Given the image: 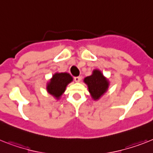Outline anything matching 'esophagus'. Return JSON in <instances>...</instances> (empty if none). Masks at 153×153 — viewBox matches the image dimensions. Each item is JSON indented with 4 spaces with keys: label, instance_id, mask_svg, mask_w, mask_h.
Masks as SVG:
<instances>
[{
    "label": "esophagus",
    "instance_id": "1",
    "mask_svg": "<svg viewBox=\"0 0 153 153\" xmlns=\"http://www.w3.org/2000/svg\"><path fill=\"white\" fill-rule=\"evenodd\" d=\"M74 81L76 82H79L81 81V79H82V77L81 76H77V77H74Z\"/></svg>",
    "mask_w": 153,
    "mask_h": 153
}]
</instances>
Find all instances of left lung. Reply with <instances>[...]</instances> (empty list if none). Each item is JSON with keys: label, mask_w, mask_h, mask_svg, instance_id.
<instances>
[{"label": "left lung", "mask_w": 153, "mask_h": 153, "mask_svg": "<svg viewBox=\"0 0 153 153\" xmlns=\"http://www.w3.org/2000/svg\"><path fill=\"white\" fill-rule=\"evenodd\" d=\"M84 82L88 85V91L94 100H98L108 88V82L98 70L93 71L92 75L86 77Z\"/></svg>", "instance_id": "left-lung-1"}]
</instances>
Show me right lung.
Here are the masks:
<instances>
[{
  "label": "right lung",
  "mask_w": 153,
  "mask_h": 153,
  "mask_svg": "<svg viewBox=\"0 0 153 153\" xmlns=\"http://www.w3.org/2000/svg\"><path fill=\"white\" fill-rule=\"evenodd\" d=\"M72 81V77L68 73H56L53 74L51 82L47 85V91L50 94L60 98L66 88L67 85Z\"/></svg>",
  "instance_id": "1"
}]
</instances>
